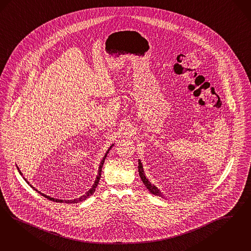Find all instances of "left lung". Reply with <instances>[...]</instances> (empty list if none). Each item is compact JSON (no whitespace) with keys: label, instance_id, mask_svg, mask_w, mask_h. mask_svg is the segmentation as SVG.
<instances>
[{"label":"left lung","instance_id":"left-lung-1","mask_svg":"<svg viewBox=\"0 0 251 251\" xmlns=\"http://www.w3.org/2000/svg\"><path fill=\"white\" fill-rule=\"evenodd\" d=\"M139 174L142 182L144 183V185L146 186V188L148 189L149 192L152 195H157L159 197H165V195H163V193H161V191L158 189L156 186L154 184H151V182H150L148 178L146 177V175L144 173V169H143V166L139 159Z\"/></svg>","mask_w":251,"mask_h":251}]
</instances>
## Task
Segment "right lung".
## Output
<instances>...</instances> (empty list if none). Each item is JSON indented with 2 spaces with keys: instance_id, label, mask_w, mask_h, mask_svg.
<instances>
[{
  "instance_id": "add662e5",
  "label": "right lung",
  "mask_w": 251,
  "mask_h": 251,
  "mask_svg": "<svg viewBox=\"0 0 251 251\" xmlns=\"http://www.w3.org/2000/svg\"><path fill=\"white\" fill-rule=\"evenodd\" d=\"M114 144H112L111 146H110V148L108 149V151H106V153L104 154V156H103L102 160H101V162H100V167H99V171H98V175H97V177H96V179H95V181H94V184L92 185V187L84 194V195H82L81 197H79V198H76V199H74V200H62V199H56V198H54V197H50L49 195H45V194H43V193H41L40 191H38L37 189H35L33 186L31 185V184H29V182H28V180L23 176V178L25 179V181L28 183V185L30 186L33 190H35L36 192H37L38 194H40V195H43V196H45L46 198L47 199H49V200H51V201H54V202H57V203H63V202H65V203H70V204H76V203H79V202H82V201H84L85 200L86 198H88L89 196H91V195H93L94 192H95V190H96V188H97V186L99 184V181H100V176H101V170H102L103 164H104V161H105V159L107 157V154L109 153V151H110V150L112 149V146H113ZM18 170H19V174L21 175V176H23V174L21 173V171L19 170V167H18Z\"/></svg>"
}]
</instances>
